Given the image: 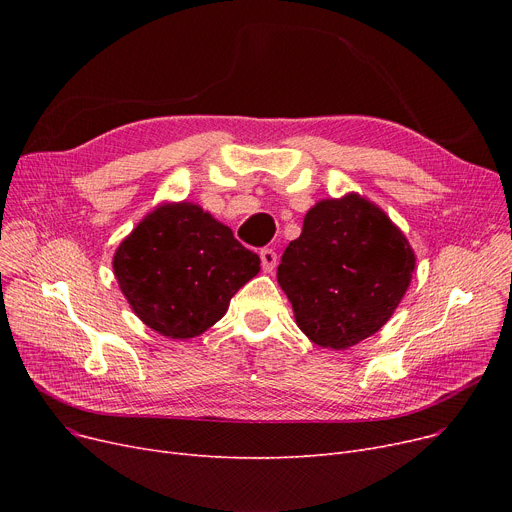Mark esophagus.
Instances as JSON below:
<instances>
[{
    "label": "esophagus",
    "mask_w": 512,
    "mask_h": 512,
    "mask_svg": "<svg viewBox=\"0 0 512 512\" xmlns=\"http://www.w3.org/2000/svg\"><path fill=\"white\" fill-rule=\"evenodd\" d=\"M259 257H261L263 272H267V274L274 272V267H276V263H278V253H276L274 249H261Z\"/></svg>",
    "instance_id": "34e87169"
}]
</instances>
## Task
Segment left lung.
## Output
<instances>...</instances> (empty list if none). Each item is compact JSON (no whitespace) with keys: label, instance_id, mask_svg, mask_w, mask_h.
I'll return each instance as SVG.
<instances>
[{"label":"left lung","instance_id":"8db88e82","mask_svg":"<svg viewBox=\"0 0 512 512\" xmlns=\"http://www.w3.org/2000/svg\"><path fill=\"white\" fill-rule=\"evenodd\" d=\"M413 270L405 234L380 207L346 195L307 211L278 265V284L309 340L344 351L386 324Z\"/></svg>","mask_w":512,"mask_h":512}]
</instances>
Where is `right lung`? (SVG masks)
I'll use <instances>...</instances> for the list:
<instances>
[{
    "label": "right lung",
    "mask_w": 512,
    "mask_h": 512,
    "mask_svg": "<svg viewBox=\"0 0 512 512\" xmlns=\"http://www.w3.org/2000/svg\"><path fill=\"white\" fill-rule=\"evenodd\" d=\"M259 255L193 203H172L122 240L114 274L143 324L174 340L222 319L230 299L259 272Z\"/></svg>",
    "instance_id": "1"
}]
</instances>
